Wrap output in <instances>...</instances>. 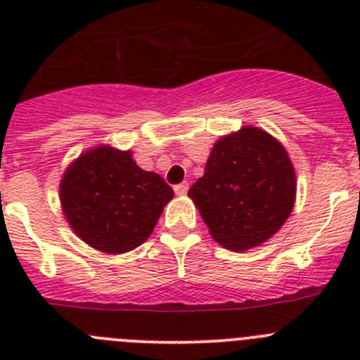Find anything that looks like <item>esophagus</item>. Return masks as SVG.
Listing matches in <instances>:
<instances>
[{
	"label": "esophagus",
	"mask_w": 360,
	"mask_h": 360,
	"mask_svg": "<svg viewBox=\"0 0 360 360\" xmlns=\"http://www.w3.org/2000/svg\"><path fill=\"white\" fill-rule=\"evenodd\" d=\"M187 189H189V186H187L186 182H184V184H178V186H174V193H176L178 196H184V195H186Z\"/></svg>",
	"instance_id": "1"
}]
</instances>
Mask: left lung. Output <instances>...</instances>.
<instances>
[{
  "label": "left lung",
  "mask_w": 360,
  "mask_h": 360,
  "mask_svg": "<svg viewBox=\"0 0 360 360\" xmlns=\"http://www.w3.org/2000/svg\"><path fill=\"white\" fill-rule=\"evenodd\" d=\"M295 171L278 139L256 126L214 142L203 176L189 189L209 234L229 250L274 236L295 203Z\"/></svg>",
  "instance_id": "8db88e82"
}]
</instances>
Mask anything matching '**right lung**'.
<instances>
[{
  "label": "right lung",
  "instance_id": "1",
  "mask_svg": "<svg viewBox=\"0 0 360 360\" xmlns=\"http://www.w3.org/2000/svg\"><path fill=\"white\" fill-rule=\"evenodd\" d=\"M173 196L160 174L141 169L131 151L111 146L86 149L59 184L72 231L106 254L129 252L144 243Z\"/></svg>",
  "mask_w": 360,
  "mask_h": 360
}]
</instances>
